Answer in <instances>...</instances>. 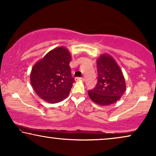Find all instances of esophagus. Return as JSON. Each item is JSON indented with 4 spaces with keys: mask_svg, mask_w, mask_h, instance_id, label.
Returning a JSON list of instances; mask_svg holds the SVG:
<instances>
[{
    "mask_svg": "<svg viewBox=\"0 0 156 156\" xmlns=\"http://www.w3.org/2000/svg\"><path fill=\"white\" fill-rule=\"evenodd\" d=\"M76 80H83V81H84L85 78H79V77H77V78H76Z\"/></svg>",
    "mask_w": 156,
    "mask_h": 156,
    "instance_id": "esophagus-1",
    "label": "esophagus"
}]
</instances>
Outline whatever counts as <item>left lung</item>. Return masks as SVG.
<instances>
[{"label":"left lung","instance_id":"left-lung-1","mask_svg":"<svg viewBox=\"0 0 156 156\" xmlns=\"http://www.w3.org/2000/svg\"><path fill=\"white\" fill-rule=\"evenodd\" d=\"M97 84L88 90V95L93 102L108 105L116 102L126 90L123 73L113 58L103 55L97 61Z\"/></svg>","mask_w":156,"mask_h":156}]
</instances>
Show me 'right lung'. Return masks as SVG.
<instances>
[{
    "mask_svg": "<svg viewBox=\"0 0 156 156\" xmlns=\"http://www.w3.org/2000/svg\"><path fill=\"white\" fill-rule=\"evenodd\" d=\"M71 57L65 48L48 53L33 66L30 82L39 97L48 103H55L67 98L75 80L69 66Z\"/></svg>",
    "mask_w": 156,
    "mask_h": 156,
    "instance_id": "obj_1",
    "label": "right lung"
}]
</instances>
